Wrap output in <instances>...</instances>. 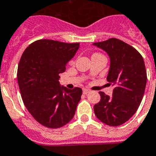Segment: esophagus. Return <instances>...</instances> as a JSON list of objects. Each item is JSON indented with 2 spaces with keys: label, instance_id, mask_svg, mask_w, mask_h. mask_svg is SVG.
Wrapping results in <instances>:
<instances>
[{
  "label": "esophagus",
  "instance_id": "esophagus-1",
  "mask_svg": "<svg viewBox=\"0 0 156 156\" xmlns=\"http://www.w3.org/2000/svg\"><path fill=\"white\" fill-rule=\"evenodd\" d=\"M89 92H90V90L88 89V88H83V93H84V94H88Z\"/></svg>",
  "mask_w": 156,
  "mask_h": 156
}]
</instances>
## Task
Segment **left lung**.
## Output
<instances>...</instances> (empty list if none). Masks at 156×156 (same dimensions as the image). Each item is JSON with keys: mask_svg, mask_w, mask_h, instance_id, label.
I'll use <instances>...</instances> for the list:
<instances>
[{"mask_svg": "<svg viewBox=\"0 0 156 156\" xmlns=\"http://www.w3.org/2000/svg\"><path fill=\"white\" fill-rule=\"evenodd\" d=\"M93 45L109 55L107 80L113 86L112 97L99 92L101 100L94 105V113L106 125H122L135 113L143 100L147 84L144 60L135 48L118 38H109Z\"/></svg>", "mask_w": 156, "mask_h": 156, "instance_id": "obj_1", "label": "left lung"}]
</instances>
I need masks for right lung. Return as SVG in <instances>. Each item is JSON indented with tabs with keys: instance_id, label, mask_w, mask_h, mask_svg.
I'll return each mask as SVG.
<instances>
[{
	"instance_id": "add662e5",
	"label": "right lung",
	"mask_w": 156,
	"mask_h": 156,
	"mask_svg": "<svg viewBox=\"0 0 156 156\" xmlns=\"http://www.w3.org/2000/svg\"><path fill=\"white\" fill-rule=\"evenodd\" d=\"M79 47V43L39 39L29 45L20 58L17 76L22 101L43 126L60 128L74 117L82 89L61 87L58 80Z\"/></svg>"
}]
</instances>
